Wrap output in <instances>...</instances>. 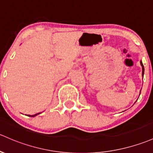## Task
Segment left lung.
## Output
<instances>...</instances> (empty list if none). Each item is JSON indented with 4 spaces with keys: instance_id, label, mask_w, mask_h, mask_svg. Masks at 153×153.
<instances>
[{
    "instance_id": "1",
    "label": "left lung",
    "mask_w": 153,
    "mask_h": 153,
    "mask_svg": "<svg viewBox=\"0 0 153 153\" xmlns=\"http://www.w3.org/2000/svg\"><path fill=\"white\" fill-rule=\"evenodd\" d=\"M140 63H141V65H142V76H144V65H143V64H142V61L140 62ZM140 93H141V92H140Z\"/></svg>"
}]
</instances>
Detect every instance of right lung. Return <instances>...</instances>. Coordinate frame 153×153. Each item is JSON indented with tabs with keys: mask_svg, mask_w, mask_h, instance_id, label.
<instances>
[{
	"mask_svg": "<svg viewBox=\"0 0 153 153\" xmlns=\"http://www.w3.org/2000/svg\"><path fill=\"white\" fill-rule=\"evenodd\" d=\"M41 114V112H40V113H37V114H33V115H27V116H29V117H35V116L38 115V114Z\"/></svg>",
	"mask_w": 153,
	"mask_h": 153,
	"instance_id": "obj_1",
	"label": "right lung"
}]
</instances>
